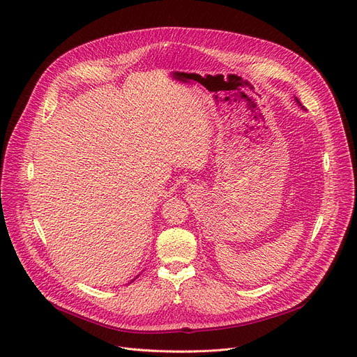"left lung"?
Masks as SVG:
<instances>
[{"instance_id": "1", "label": "left lung", "mask_w": 357, "mask_h": 357, "mask_svg": "<svg viewBox=\"0 0 357 357\" xmlns=\"http://www.w3.org/2000/svg\"><path fill=\"white\" fill-rule=\"evenodd\" d=\"M296 102H298V104H299V105H301V102H299V101H298V98H296Z\"/></svg>"}]
</instances>
